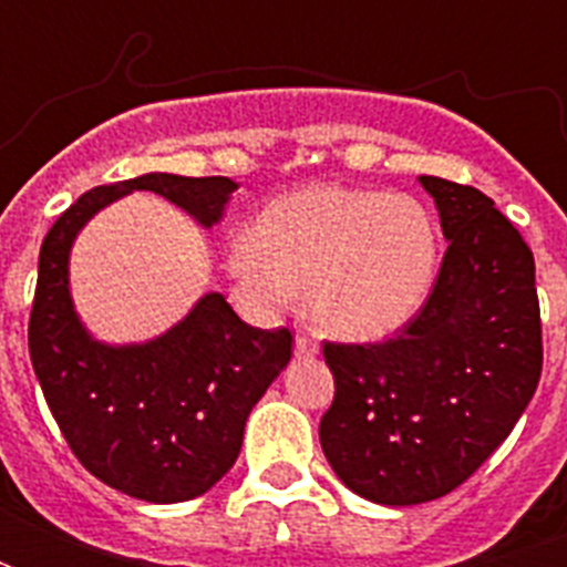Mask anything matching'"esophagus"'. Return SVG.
Here are the masks:
<instances>
[{"label": "esophagus", "instance_id": "34e87169", "mask_svg": "<svg viewBox=\"0 0 567 567\" xmlns=\"http://www.w3.org/2000/svg\"><path fill=\"white\" fill-rule=\"evenodd\" d=\"M293 347H297V353L300 355H318L320 344H318V336L315 332H297V341H293Z\"/></svg>", "mask_w": 567, "mask_h": 567}]
</instances>
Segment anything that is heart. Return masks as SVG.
<instances>
[{"mask_svg":"<svg viewBox=\"0 0 567 567\" xmlns=\"http://www.w3.org/2000/svg\"><path fill=\"white\" fill-rule=\"evenodd\" d=\"M430 208L405 194L306 188L267 205L231 240L229 270L265 300L309 293L320 327L382 338L423 309L439 274Z\"/></svg>","mask_w":567,"mask_h":567,"instance_id":"1","label":"heart"}]
</instances>
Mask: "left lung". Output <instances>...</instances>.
I'll return each mask as SVG.
<instances>
[{
    "label": "left lung",
    "instance_id": "obj_1",
    "mask_svg": "<svg viewBox=\"0 0 567 567\" xmlns=\"http://www.w3.org/2000/svg\"><path fill=\"white\" fill-rule=\"evenodd\" d=\"M421 185L450 240L423 309L385 341H323L336 396L320 447L347 488L385 506L465 483L518 423L545 359L527 240L483 190Z\"/></svg>",
    "mask_w": 567,
    "mask_h": 567
}]
</instances>
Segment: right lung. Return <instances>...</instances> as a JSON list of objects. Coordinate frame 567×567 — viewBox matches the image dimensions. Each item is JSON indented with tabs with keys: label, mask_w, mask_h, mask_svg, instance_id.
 Segmentation results:
<instances>
[{
	"label": "right lung",
	"mask_w": 567,
	"mask_h": 567,
	"mask_svg": "<svg viewBox=\"0 0 567 567\" xmlns=\"http://www.w3.org/2000/svg\"><path fill=\"white\" fill-rule=\"evenodd\" d=\"M235 188L226 176L173 173L100 185L52 223L40 247L29 353L49 412L75 458L137 501H190L235 465L244 423L291 359L293 336L249 327L220 293H205L167 336L105 347L75 318L70 247L93 214L132 190H155L212 226Z\"/></svg>",
	"instance_id": "obj_1"
}]
</instances>
